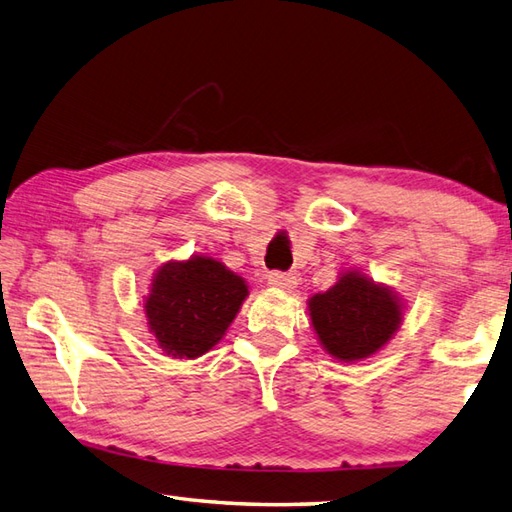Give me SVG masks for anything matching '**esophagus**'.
<instances>
[{
	"instance_id": "1",
	"label": "esophagus",
	"mask_w": 512,
	"mask_h": 512,
	"mask_svg": "<svg viewBox=\"0 0 512 512\" xmlns=\"http://www.w3.org/2000/svg\"><path fill=\"white\" fill-rule=\"evenodd\" d=\"M268 284L290 292V290L297 288V277H292L290 273H279V270H275V273L268 275Z\"/></svg>"
}]
</instances>
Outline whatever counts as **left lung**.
I'll list each match as a JSON object with an SVG mask.
<instances>
[{
	"label": "left lung",
	"mask_w": 512,
	"mask_h": 512,
	"mask_svg": "<svg viewBox=\"0 0 512 512\" xmlns=\"http://www.w3.org/2000/svg\"><path fill=\"white\" fill-rule=\"evenodd\" d=\"M308 310L323 350L345 363L376 354L402 321L394 292L354 270L343 273L330 290L314 295Z\"/></svg>",
	"instance_id": "8db88e82"
}]
</instances>
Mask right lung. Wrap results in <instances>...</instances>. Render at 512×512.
Returning a JSON list of instances; mask_svg holds the SVG:
<instances>
[{
	"label": "right lung",
	"instance_id": "add662e5",
	"mask_svg": "<svg viewBox=\"0 0 512 512\" xmlns=\"http://www.w3.org/2000/svg\"><path fill=\"white\" fill-rule=\"evenodd\" d=\"M246 295V281L217 259L167 262L145 297L149 332L167 356L198 358L220 343Z\"/></svg>",
	"mask_w": 512,
	"mask_h": 512
}]
</instances>
